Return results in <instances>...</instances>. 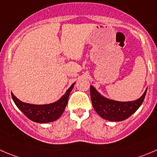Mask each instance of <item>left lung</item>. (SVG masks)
I'll use <instances>...</instances> for the list:
<instances>
[{"mask_svg":"<svg viewBox=\"0 0 157 157\" xmlns=\"http://www.w3.org/2000/svg\"><path fill=\"white\" fill-rule=\"evenodd\" d=\"M147 88L140 98L132 101H117L107 98L90 86V98L96 112L104 119L111 121L125 120L138 110L144 101Z\"/></svg>","mask_w":157,"mask_h":157,"instance_id":"left-lung-1","label":"left lung"}]
</instances>
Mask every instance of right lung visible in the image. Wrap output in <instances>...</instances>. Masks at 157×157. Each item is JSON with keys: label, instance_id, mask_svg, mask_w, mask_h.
Wrapping results in <instances>:
<instances>
[{"label": "right lung", "instance_id": "add662e5", "mask_svg": "<svg viewBox=\"0 0 157 157\" xmlns=\"http://www.w3.org/2000/svg\"><path fill=\"white\" fill-rule=\"evenodd\" d=\"M74 84L75 83L70 86V88L66 91L65 94L63 95L57 101L48 105H32L25 103L17 99L13 93H11V97L16 106L28 118L38 123L52 122L58 119L63 113L68 102L69 96L74 88Z\"/></svg>", "mask_w": 157, "mask_h": 157}]
</instances>
